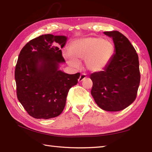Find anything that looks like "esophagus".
Listing matches in <instances>:
<instances>
[{"mask_svg":"<svg viewBox=\"0 0 152 152\" xmlns=\"http://www.w3.org/2000/svg\"><path fill=\"white\" fill-rule=\"evenodd\" d=\"M86 78V74H82L81 75H80L79 79H78V82H82V81H83V80H84Z\"/></svg>","mask_w":152,"mask_h":152,"instance_id":"esophagus-1","label":"esophagus"}]
</instances>
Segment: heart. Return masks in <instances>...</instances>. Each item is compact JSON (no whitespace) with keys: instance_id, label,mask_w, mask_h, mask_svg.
<instances>
[{"instance_id":"1","label":"heart","mask_w":152,"mask_h":152,"mask_svg":"<svg viewBox=\"0 0 152 152\" xmlns=\"http://www.w3.org/2000/svg\"><path fill=\"white\" fill-rule=\"evenodd\" d=\"M70 54H65L68 62L78 66V61H86L87 69L91 72H101L108 65L114 53V46L110 40L101 38H85L73 42Z\"/></svg>"}]
</instances>
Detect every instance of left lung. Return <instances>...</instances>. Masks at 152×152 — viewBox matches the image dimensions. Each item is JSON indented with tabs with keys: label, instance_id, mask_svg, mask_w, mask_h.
<instances>
[{
	"label": "left lung",
	"instance_id": "left-lung-1",
	"mask_svg": "<svg viewBox=\"0 0 152 152\" xmlns=\"http://www.w3.org/2000/svg\"><path fill=\"white\" fill-rule=\"evenodd\" d=\"M112 38L114 54L104 70L91 74V95L99 107L108 112L120 111L136 99L140 84L139 61L127 38L118 31L104 32Z\"/></svg>",
	"mask_w": 152,
	"mask_h": 152
}]
</instances>
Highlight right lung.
Instances as JSON below:
<instances>
[{"label":"right lung","instance_id":"obj_1","mask_svg":"<svg viewBox=\"0 0 152 152\" xmlns=\"http://www.w3.org/2000/svg\"><path fill=\"white\" fill-rule=\"evenodd\" d=\"M68 37L41 35L22 48L15 69L19 101L32 117L50 119L59 115L69 89L78 83L80 73L59 70L64 63L61 50Z\"/></svg>","mask_w":152,"mask_h":152}]
</instances>
